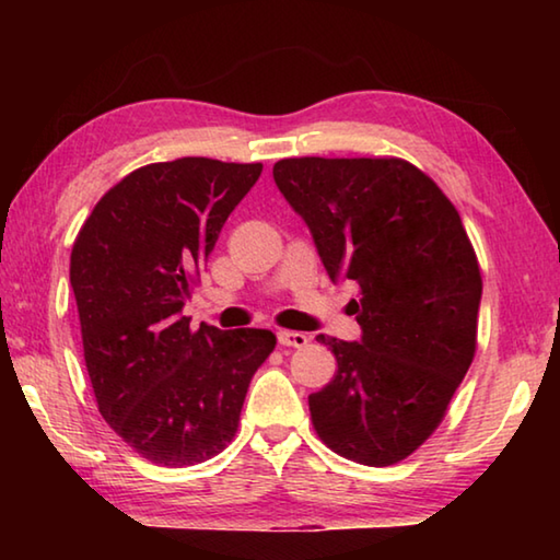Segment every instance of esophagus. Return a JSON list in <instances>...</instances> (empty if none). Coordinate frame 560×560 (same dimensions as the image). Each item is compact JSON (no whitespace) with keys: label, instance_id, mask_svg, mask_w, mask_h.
Wrapping results in <instances>:
<instances>
[{"label":"esophagus","instance_id":"obj_1","mask_svg":"<svg viewBox=\"0 0 560 560\" xmlns=\"http://www.w3.org/2000/svg\"><path fill=\"white\" fill-rule=\"evenodd\" d=\"M279 343L287 348H306L308 346V336L301 334V330H279Z\"/></svg>","mask_w":560,"mask_h":560}]
</instances>
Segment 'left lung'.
<instances>
[{"label":"left lung","mask_w":560,"mask_h":560,"mask_svg":"<svg viewBox=\"0 0 560 560\" xmlns=\"http://www.w3.org/2000/svg\"><path fill=\"white\" fill-rule=\"evenodd\" d=\"M273 183L330 281H355V343L318 336L338 371L308 395L326 447L390 467L438 430L477 350L481 273L459 212L400 158H287Z\"/></svg>","instance_id":"8db88e82"}]
</instances>
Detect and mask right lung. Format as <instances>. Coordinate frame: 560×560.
<instances>
[{
	"label": "right lung",
	"instance_id": "add662e5",
	"mask_svg": "<svg viewBox=\"0 0 560 560\" xmlns=\"http://www.w3.org/2000/svg\"><path fill=\"white\" fill-rule=\"evenodd\" d=\"M261 163L179 158L132 170L101 197L71 249L83 358L98 410L160 467H192L234 440L252 375L277 336L189 328L183 316L226 217Z\"/></svg>",
	"mask_w": 560,
	"mask_h": 560
}]
</instances>
